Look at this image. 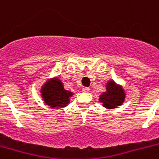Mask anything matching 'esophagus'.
<instances>
[{"label": "esophagus", "instance_id": "1", "mask_svg": "<svg viewBox=\"0 0 159 159\" xmlns=\"http://www.w3.org/2000/svg\"><path fill=\"white\" fill-rule=\"evenodd\" d=\"M82 91L85 92V93H89V91H90V88H82Z\"/></svg>", "mask_w": 159, "mask_h": 159}]
</instances>
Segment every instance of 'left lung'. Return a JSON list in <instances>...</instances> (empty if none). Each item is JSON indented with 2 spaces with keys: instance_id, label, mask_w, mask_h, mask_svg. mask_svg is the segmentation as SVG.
Returning <instances> with one entry per match:
<instances>
[{
  "instance_id": "obj_1",
  "label": "left lung",
  "mask_w": 159,
  "mask_h": 159,
  "mask_svg": "<svg viewBox=\"0 0 159 159\" xmlns=\"http://www.w3.org/2000/svg\"><path fill=\"white\" fill-rule=\"evenodd\" d=\"M125 97L123 87L117 84L113 80H109L106 84V91L99 96V101L106 108H116L123 103Z\"/></svg>"
}]
</instances>
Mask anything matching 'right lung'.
<instances>
[{
	"label": "right lung",
	"mask_w": 159,
	"mask_h": 159,
	"mask_svg": "<svg viewBox=\"0 0 159 159\" xmlns=\"http://www.w3.org/2000/svg\"><path fill=\"white\" fill-rule=\"evenodd\" d=\"M41 95L47 106L52 108H58L67 106L73 93L64 88L63 83L60 79L53 77L42 86Z\"/></svg>",
	"instance_id": "add662e5"
}]
</instances>
